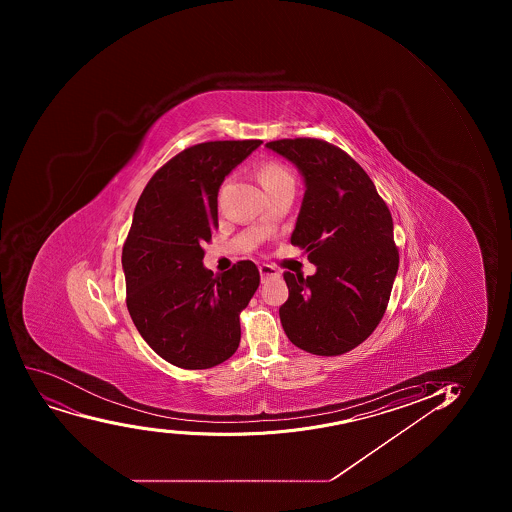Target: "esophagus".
Instances as JSON below:
<instances>
[{"label":"esophagus","mask_w":512,"mask_h":512,"mask_svg":"<svg viewBox=\"0 0 512 512\" xmlns=\"http://www.w3.org/2000/svg\"><path fill=\"white\" fill-rule=\"evenodd\" d=\"M260 277H262V282L270 279V277H277L279 275V270L274 269L272 265H260L259 267Z\"/></svg>","instance_id":"esophagus-1"}]
</instances>
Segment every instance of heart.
<instances>
[{
  "mask_svg": "<svg viewBox=\"0 0 512 512\" xmlns=\"http://www.w3.org/2000/svg\"><path fill=\"white\" fill-rule=\"evenodd\" d=\"M259 178L264 190L279 187L282 183L294 182V177L290 175L289 170L279 165V163H267V165H264V167L260 168Z\"/></svg>",
  "mask_w": 512,
  "mask_h": 512,
  "instance_id": "1",
  "label": "heart"
}]
</instances>
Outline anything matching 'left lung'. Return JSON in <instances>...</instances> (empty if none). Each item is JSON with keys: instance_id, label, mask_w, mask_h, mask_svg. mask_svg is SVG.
<instances>
[{"instance_id": "obj_1", "label": "left lung", "mask_w": 512, "mask_h": 512, "mask_svg": "<svg viewBox=\"0 0 512 512\" xmlns=\"http://www.w3.org/2000/svg\"><path fill=\"white\" fill-rule=\"evenodd\" d=\"M265 148L304 178L290 242L317 267L307 279L285 272L289 299L280 322L305 352L345 354L374 332L387 309L399 269L389 208L364 168L330 143L295 138Z\"/></svg>"}]
</instances>
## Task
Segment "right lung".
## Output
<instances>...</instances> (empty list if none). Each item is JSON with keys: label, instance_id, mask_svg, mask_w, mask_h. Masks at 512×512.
I'll return each instance as SVG.
<instances>
[{"label": "right lung", "instance_id": "obj_1", "mask_svg": "<svg viewBox=\"0 0 512 512\" xmlns=\"http://www.w3.org/2000/svg\"><path fill=\"white\" fill-rule=\"evenodd\" d=\"M260 140L187 148L148 182L123 245L127 307L145 342L182 369H208L235 354L238 315L259 289L257 265L223 274L203 265L202 243L218 227V190Z\"/></svg>", "mask_w": 512, "mask_h": 512}]
</instances>
